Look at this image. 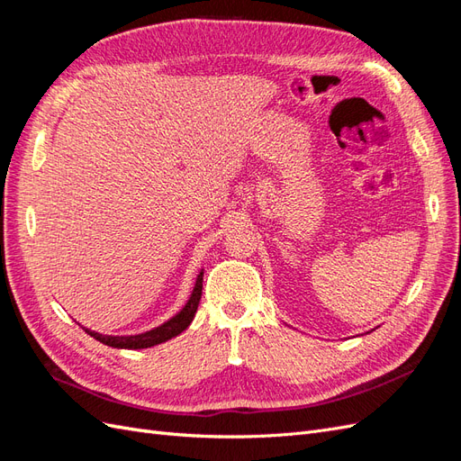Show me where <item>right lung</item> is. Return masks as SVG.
<instances>
[{
  "label": "right lung",
  "mask_w": 461,
  "mask_h": 461,
  "mask_svg": "<svg viewBox=\"0 0 461 461\" xmlns=\"http://www.w3.org/2000/svg\"><path fill=\"white\" fill-rule=\"evenodd\" d=\"M202 283H203V273L198 275L196 286H194L192 296H190V300H188L185 308L158 329L142 332V334H134V337H107V334H100V332H94V330H88V329H85V330L95 340H100L102 344L111 346V348H124V350H140V348H151L156 344L171 340L173 337H176V334L183 332L192 323L194 315H196L198 303H200V298H202Z\"/></svg>",
  "instance_id": "add662e5"
}]
</instances>
